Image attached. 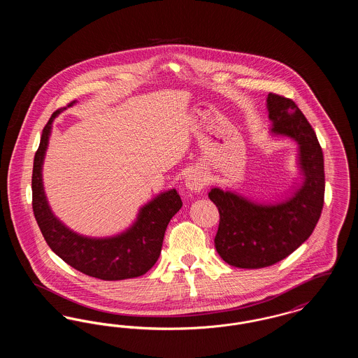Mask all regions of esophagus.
<instances>
[{"instance_id": "obj_1", "label": "esophagus", "mask_w": 358, "mask_h": 358, "mask_svg": "<svg viewBox=\"0 0 358 358\" xmlns=\"http://www.w3.org/2000/svg\"><path fill=\"white\" fill-rule=\"evenodd\" d=\"M205 185V180L203 178V176L197 171H192L190 174H187V178H185V187L193 192H199L201 190Z\"/></svg>"}]
</instances>
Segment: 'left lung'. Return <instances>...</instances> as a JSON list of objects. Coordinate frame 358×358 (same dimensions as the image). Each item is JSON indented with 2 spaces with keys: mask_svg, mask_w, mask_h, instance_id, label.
<instances>
[{
  "mask_svg": "<svg viewBox=\"0 0 358 358\" xmlns=\"http://www.w3.org/2000/svg\"><path fill=\"white\" fill-rule=\"evenodd\" d=\"M271 133L299 145L303 184L278 204H256L234 192L213 187L209 199L220 213L215 247L238 268H263L292 254L313 234L324 208V154L317 136L294 101L270 92Z\"/></svg>",
  "mask_w": 358,
  "mask_h": 358,
  "instance_id": "left-lung-1",
  "label": "left lung"
}]
</instances>
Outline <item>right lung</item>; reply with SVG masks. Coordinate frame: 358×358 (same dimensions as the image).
<instances>
[{
  "label": "right lung",
  "instance_id": "obj_1",
  "mask_svg": "<svg viewBox=\"0 0 358 358\" xmlns=\"http://www.w3.org/2000/svg\"><path fill=\"white\" fill-rule=\"evenodd\" d=\"M60 110L53 113L45 124L34 154L32 206L43 236L56 255L88 276L102 280H122L148 273L159 257L168 224L182 206L180 194L176 189L159 193L141 208L136 222L117 236L87 238L71 231L52 213L41 178L52 122Z\"/></svg>",
  "mask_w": 358,
  "mask_h": 358
}]
</instances>
